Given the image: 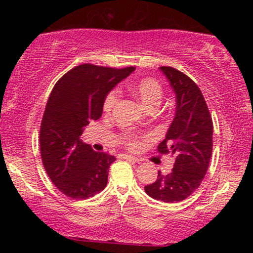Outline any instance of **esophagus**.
I'll return each instance as SVG.
<instances>
[{
	"label": "esophagus",
	"mask_w": 253,
	"mask_h": 253,
	"mask_svg": "<svg viewBox=\"0 0 253 253\" xmlns=\"http://www.w3.org/2000/svg\"><path fill=\"white\" fill-rule=\"evenodd\" d=\"M121 159H128V161H133V162H140V159L136 158L134 156H130V155H120Z\"/></svg>",
	"instance_id": "esophagus-1"
}]
</instances>
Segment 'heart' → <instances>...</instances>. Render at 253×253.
<instances>
[{
    "label": "heart",
    "mask_w": 253,
    "mask_h": 253,
    "mask_svg": "<svg viewBox=\"0 0 253 253\" xmlns=\"http://www.w3.org/2000/svg\"><path fill=\"white\" fill-rule=\"evenodd\" d=\"M129 91L132 92L134 96L140 101L143 106L146 108H155L161 102L162 97H163V89L162 85L157 82L153 78H144V80L136 81L129 85ZM118 101V91L113 90L107 95L103 102L104 112H110L113 107L115 106ZM124 144L130 147V149H136L139 147V140L133 134L129 133H124L121 134Z\"/></svg>",
    "instance_id": "b5f03b06"
}]
</instances>
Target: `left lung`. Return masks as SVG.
<instances>
[{
  "mask_svg": "<svg viewBox=\"0 0 253 253\" xmlns=\"http://www.w3.org/2000/svg\"><path fill=\"white\" fill-rule=\"evenodd\" d=\"M159 69L176 95V112L158 151L171 153L175 163L168 175L158 171L157 181L146 185L145 191L152 199L173 203L190 196L207 172L213 149V123L195 82L170 66Z\"/></svg>",
  "mask_w": 253,
  "mask_h": 253,
  "instance_id": "8db88e82",
  "label": "left lung"
}]
</instances>
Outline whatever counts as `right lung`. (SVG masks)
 <instances>
[{
  "instance_id": "1",
  "label": "right lung",
  "mask_w": 253,
  "mask_h": 253,
  "mask_svg": "<svg viewBox=\"0 0 253 253\" xmlns=\"http://www.w3.org/2000/svg\"><path fill=\"white\" fill-rule=\"evenodd\" d=\"M134 70L82 64L52 89L40 127V151L46 172L64 195L84 200L106 188L115 157L94 151L81 135L90 121L101 118L110 90Z\"/></svg>"
}]
</instances>
